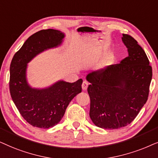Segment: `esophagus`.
I'll return each mask as SVG.
<instances>
[{
	"mask_svg": "<svg viewBox=\"0 0 158 158\" xmlns=\"http://www.w3.org/2000/svg\"><path fill=\"white\" fill-rule=\"evenodd\" d=\"M88 85H89V83H88V81H84L83 83H82V85H81V87H82V89L83 90L87 89V87H88Z\"/></svg>",
	"mask_w": 158,
	"mask_h": 158,
	"instance_id": "obj_1",
	"label": "esophagus"
}]
</instances>
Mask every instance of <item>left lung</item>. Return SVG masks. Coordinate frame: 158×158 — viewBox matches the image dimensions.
<instances>
[{"label": "left lung", "mask_w": 158, "mask_h": 158, "mask_svg": "<svg viewBox=\"0 0 158 158\" xmlns=\"http://www.w3.org/2000/svg\"><path fill=\"white\" fill-rule=\"evenodd\" d=\"M129 56L120 64L89 73V116L97 127L117 129L130 124L148 99L152 70L137 41L123 34Z\"/></svg>", "instance_id": "obj_1"}]
</instances>
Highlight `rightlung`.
Instances as JSON below:
<instances>
[{
	"mask_svg": "<svg viewBox=\"0 0 158 158\" xmlns=\"http://www.w3.org/2000/svg\"><path fill=\"white\" fill-rule=\"evenodd\" d=\"M64 37V34L56 29L37 31L25 41L10 63V96L22 116L35 127L49 129L59 123L69 102L81 92V79L73 83L59 81L40 89L27 83V64L40 52L60 45Z\"/></svg>",
	"mask_w": 158,
	"mask_h": 158,
	"instance_id": "1",
	"label": "right lung"
}]
</instances>
